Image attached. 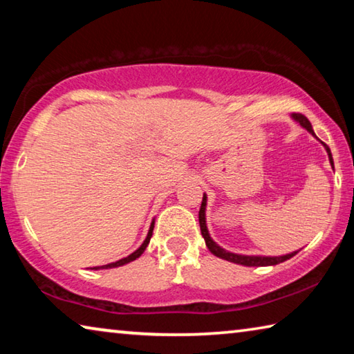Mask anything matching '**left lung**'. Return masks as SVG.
<instances>
[{"mask_svg":"<svg viewBox=\"0 0 354 354\" xmlns=\"http://www.w3.org/2000/svg\"><path fill=\"white\" fill-rule=\"evenodd\" d=\"M292 118L298 122L301 127L309 131L310 134L314 137L315 133L313 129V124H310L309 120L303 115V113H293ZM323 143V142H322ZM323 147H325L326 153H328V159H329V164L334 169V160H333V154H331V149L326 145V143H323ZM206 203H207V196L206 194H203V201H201V207H200V214H198V220H200V227H201V236L205 237V242H206V247L209 248V251L214 256L220 257V259H225V261H230V262H234L239 263V266H245V267H266V266H277V263L284 262L287 259H290L292 256H295L298 251H293V253L289 254H284V256H247V254H237V253H231V251H227L225 248H221L220 245L215 243L212 241L211 234H209L207 231V226H206Z\"/></svg>","mask_w":354,"mask_h":354,"instance_id":"8db88e82","label":"left lung"}]
</instances>
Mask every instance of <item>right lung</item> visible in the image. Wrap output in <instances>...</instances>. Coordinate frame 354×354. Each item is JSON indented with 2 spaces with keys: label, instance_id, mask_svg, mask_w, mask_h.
<instances>
[{
  "label": "right lung",
  "instance_id": "add662e5",
  "mask_svg": "<svg viewBox=\"0 0 354 354\" xmlns=\"http://www.w3.org/2000/svg\"><path fill=\"white\" fill-rule=\"evenodd\" d=\"M153 227H154V220L151 221V226H149V231H148V236H147V239H145V241H143V243L140 245V247L134 251V253H131L129 256L123 257V259H120V261H117V262H111V263H107V266L92 267V270H100V268H115V267H120V266H124V263H128V262H133V261H136L137 257H140V256H142L143 251H145V248L148 247L149 239H151V236H153Z\"/></svg>",
  "mask_w": 354,
  "mask_h": 354
}]
</instances>
